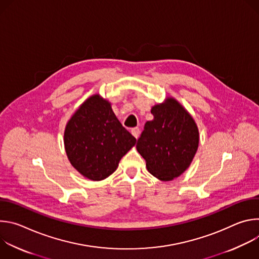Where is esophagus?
<instances>
[{
  "mask_svg": "<svg viewBox=\"0 0 259 259\" xmlns=\"http://www.w3.org/2000/svg\"><path fill=\"white\" fill-rule=\"evenodd\" d=\"M139 128H137V127H135V128H132L131 129V133H132V135L135 137V138H137L138 136H139Z\"/></svg>",
  "mask_w": 259,
  "mask_h": 259,
  "instance_id": "34e87169",
  "label": "esophagus"
}]
</instances>
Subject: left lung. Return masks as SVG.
Returning a JSON list of instances; mask_svg holds the SVG:
<instances>
[{
    "instance_id": "1",
    "label": "left lung",
    "mask_w": 259,
    "mask_h": 259,
    "mask_svg": "<svg viewBox=\"0 0 259 259\" xmlns=\"http://www.w3.org/2000/svg\"><path fill=\"white\" fill-rule=\"evenodd\" d=\"M151 113L154 120L145 123L136 149L151 174L172 180L190 167L198 150L199 130L188 110L172 97L153 106Z\"/></svg>"
}]
</instances>
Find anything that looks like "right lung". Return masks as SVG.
<instances>
[{"label": "right lung", "instance_id": "add662e5", "mask_svg": "<svg viewBox=\"0 0 259 259\" xmlns=\"http://www.w3.org/2000/svg\"><path fill=\"white\" fill-rule=\"evenodd\" d=\"M136 138L117 119L110 103L98 94L89 97L67 122L64 147L77 171L98 181L113 174Z\"/></svg>", "mask_w": 259, "mask_h": 259}]
</instances>
